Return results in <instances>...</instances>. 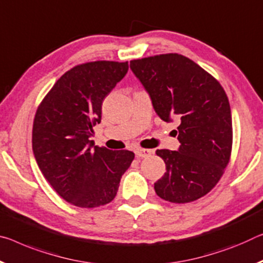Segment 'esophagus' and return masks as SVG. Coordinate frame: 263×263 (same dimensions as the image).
Listing matches in <instances>:
<instances>
[{
    "instance_id": "esophagus-1",
    "label": "esophagus",
    "mask_w": 263,
    "mask_h": 263,
    "mask_svg": "<svg viewBox=\"0 0 263 263\" xmlns=\"http://www.w3.org/2000/svg\"><path fill=\"white\" fill-rule=\"evenodd\" d=\"M153 151H151V149H147V148H137L136 149V154L137 157L139 158H146L148 157L149 154H151Z\"/></svg>"
}]
</instances>
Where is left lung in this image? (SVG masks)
Masks as SVG:
<instances>
[{"mask_svg":"<svg viewBox=\"0 0 263 263\" xmlns=\"http://www.w3.org/2000/svg\"><path fill=\"white\" fill-rule=\"evenodd\" d=\"M147 91L157 115L178 126V151L157 149L166 164L154 184L158 197L174 203L198 200L218 184L232 153L233 127L228 97L201 66L179 53L130 62Z\"/></svg>","mask_w":263,"mask_h":263,"instance_id":"1","label":"left lung"}]
</instances>
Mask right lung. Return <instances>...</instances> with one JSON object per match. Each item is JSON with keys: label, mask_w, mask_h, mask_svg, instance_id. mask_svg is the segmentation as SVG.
<instances>
[{"label": "right lung", "mask_w": 263, "mask_h": 263, "mask_svg": "<svg viewBox=\"0 0 263 263\" xmlns=\"http://www.w3.org/2000/svg\"><path fill=\"white\" fill-rule=\"evenodd\" d=\"M128 70L127 62L96 61L73 66L37 107L32 151L44 178L60 197L82 208L111 202L135 153L95 146L102 104Z\"/></svg>", "instance_id": "add662e5"}]
</instances>
